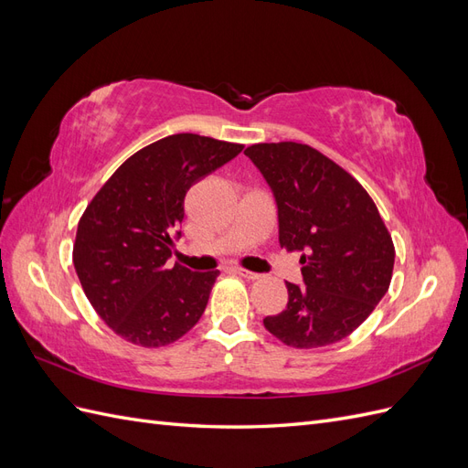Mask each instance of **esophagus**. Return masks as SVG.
<instances>
[{"label": "esophagus", "mask_w": 468, "mask_h": 468, "mask_svg": "<svg viewBox=\"0 0 468 468\" xmlns=\"http://www.w3.org/2000/svg\"><path fill=\"white\" fill-rule=\"evenodd\" d=\"M232 271L236 273V275H239L242 279H248V281H253V279H258L260 275L258 273H253V271H248V269H242V267H234Z\"/></svg>", "instance_id": "esophagus-1"}]
</instances>
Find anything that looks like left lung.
I'll return each mask as SVG.
<instances>
[{"mask_svg":"<svg viewBox=\"0 0 468 468\" xmlns=\"http://www.w3.org/2000/svg\"><path fill=\"white\" fill-rule=\"evenodd\" d=\"M277 205L279 244L301 253L303 282L265 328L299 349L335 344L387 294L392 238L378 210L346 169L306 144H253L244 152Z\"/></svg>","mask_w":468,"mask_h":468,"instance_id":"8db88e82","label":"left lung"}]
</instances>
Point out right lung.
<instances>
[{
  "label": "right lung",
  "instance_id": "add662e5",
  "mask_svg": "<svg viewBox=\"0 0 468 468\" xmlns=\"http://www.w3.org/2000/svg\"><path fill=\"white\" fill-rule=\"evenodd\" d=\"M244 150L172 134L131 155L78 224L74 267L95 313L126 342L160 347L203 316L218 271L165 263L181 238L186 195Z\"/></svg>",
  "mask_w": 468,
  "mask_h": 468
}]
</instances>
